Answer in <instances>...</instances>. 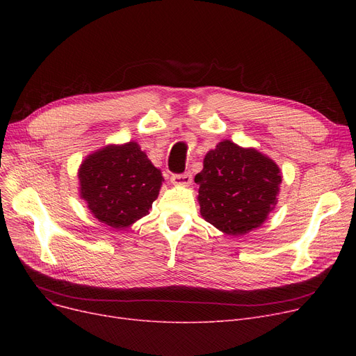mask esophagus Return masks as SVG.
Instances as JSON below:
<instances>
[{
    "label": "esophagus",
    "mask_w": 356,
    "mask_h": 356,
    "mask_svg": "<svg viewBox=\"0 0 356 356\" xmlns=\"http://www.w3.org/2000/svg\"><path fill=\"white\" fill-rule=\"evenodd\" d=\"M192 175L191 173H184V175H173L172 176V183L176 186H191L192 184Z\"/></svg>",
    "instance_id": "34e87169"
}]
</instances>
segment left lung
<instances>
[{
	"label": "left lung",
	"instance_id": "left-lung-1",
	"mask_svg": "<svg viewBox=\"0 0 356 356\" xmlns=\"http://www.w3.org/2000/svg\"><path fill=\"white\" fill-rule=\"evenodd\" d=\"M282 170L254 147L222 140L203 159L197 202L202 218L227 235L259 228L278 202Z\"/></svg>",
	"mask_w": 356,
	"mask_h": 356
}]
</instances>
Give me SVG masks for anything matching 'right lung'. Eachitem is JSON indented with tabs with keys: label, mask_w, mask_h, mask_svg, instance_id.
<instances>
[{
	"label": "right lung",
	"mask_w": 356,
	"mask_h": 356,
	"mask_svg": "<svg viewBox=\"0 0 356 356\" xmlns=\"http://www.w3.org/2000/svg\"><path fill=\"white\" fill-rule=\"evenodd\" d=\"M78 179L79 196L90 215L117 231L148 213L164 181L137 141L92 152L82 160Z\"/></svg>",
	"instance_id": "1"
}]
</instances>
